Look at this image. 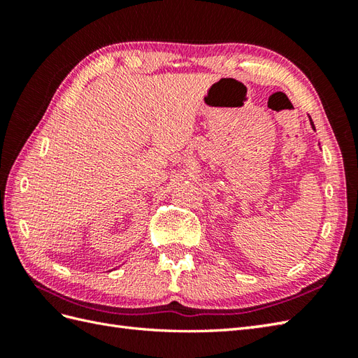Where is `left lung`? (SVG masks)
I'll return each mask as SVG.
<instances>
[{"mask_svg":"<svg viewBox=\"0 0 358 358\" xmlns=\"http://www.w3.org/2000/svg\"><path fill=\"white\" fill-rule=\"evenodd\" d=\"M309 120H310V118H309ZM310 124H313V120H310ZM313 126H314V124H313Z\"/></svg>","mask_w":358,"mask_h":358,"instance_id":"left-lung-1","label":"left lung"}]
</instances>
